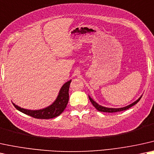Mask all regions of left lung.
Segmentation results:
<instances>
[{
  "mask_svg": "<svg viewBox=\"0 0 154 154\" xmlns=\"http://www.w3.org/2000/svg\"><path fill=\"white\" fill-rule=\"evenodd\" d=\"M141 97L142 96L140 97L137 101H135L134 102L131 103V104L128 105V106H124V107H122V108H108V107H105V106H101V105L97 104V103L96 102H94V101L92 99H91L89 96V100H90V102H91V104H92L93 106H94V107L99 111V112L113 113V112H121V111H124V110L128 109H129L130 107H131V106H133L134 105H135L136 104H137V103L139 102L140 100H141Z\"/></svg>",
  "mask_w": 154,
  "mask_h": 154,
  "instance_id": "obj_1",
  "label": "left lung"
}]
</instances>
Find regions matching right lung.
Wrapping results in <instances>:
<instances>
[{"mask_svg": "<svg viewBox=\"0 0 154 154\" xmlns=\"http://www.w3.org/2000/svg\"><path fill=\"white\" fill-rule=\"evenodd\" d=\"M71 81L72 80H69L64 84L60 89L59 94L57 95L55 101L46 108L38 110H30L21 108L17 105H15L14 103L13 104L17 110L33 118L41 119L54 118L60 115L67 106L68 101H69V88Z\"/></svg>", "mask_w": 154, "mask_h": 154, "instance_id": "obj_1", "label": "right lung"}]
</instances>
